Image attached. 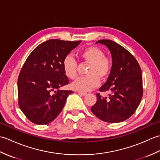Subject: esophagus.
<instances>
[{
	"mask_svg": "<svg viewBox=\"0 0 160 160\" xmlns=\"http://www.w3.org/2000/svg\"><path fill=\"white\" fill-rule=\"evenodd\" d=\"M78 93L81 95V96H85V95H87L86 92H82V91H78Z\"/></svg>",
	"mask_w": 160,
	"mask_h": 160,
	"instance_id": "obj_1",
	"label": "esophagus"
}]
</instances>
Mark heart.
I'll use <instances>...</instances> for the list:
<instances>
[{"mask_svg": "<svg viewBox=\"0 0 160 160\" xmlns=\"http://www.w3.org/2000/svg\"><path fill=\"white\" fill-rule=\"evenodd\" d=\"M80 56L83 60L90 63L87 71L88 76L81 77L71 84L74 90L89 91L100 84V79H105L110 74L112 69V61L104 56V52L97 47L91 46L82 50ZM62 69L64 74L71 80L78 76V64L72 56H67L62 61Z\"/></svg>", "mask_w": 160, "mask_h": 160, "instance_id": "obj_1", "label": "heart"}]
</instances>
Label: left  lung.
<instances>
[{"label": "left lung", "instance_id": "1", "mask_svg": "<svg viewBox=\"0 0 160 160\" xmlns=\"http://www.w3.org/2000/svg\"><path fill=\"white\" fill-rule=\"evenodd\" d=\"M96 43L106 45L112 56L109 76L99 89L110 94L103 98L98 93L91 110L102 121L123 122L135 113L143 96L141 68L135 57L119 44L110 40H100Z\"/></svg>", "mask_w": 160, "mask_h": 160}]
</instances>
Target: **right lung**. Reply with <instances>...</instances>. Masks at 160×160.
<instances>
[{
  "mask_svg": "<svg viewBox=\"0 0 160 160\" xmlns=\"http://www.w3.org/2000/svg\"><path fill=\"white\" fill-rule=\"evenodd\" d=\"M81 42L50 39L32 51L18 78V105L27 118L36 124H47L62 111L73 91L60 90L69 81L62 61Z\"/></svg>",
  "mask_w": 160,
  "mask_h": 160,
  "instance_id": "add662e5",
  "label": "right lung"
}]
</instances>
